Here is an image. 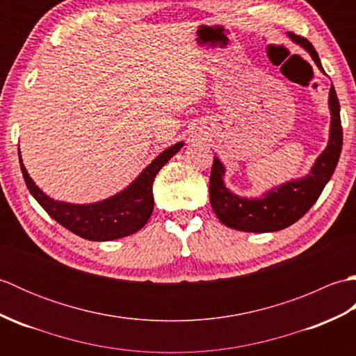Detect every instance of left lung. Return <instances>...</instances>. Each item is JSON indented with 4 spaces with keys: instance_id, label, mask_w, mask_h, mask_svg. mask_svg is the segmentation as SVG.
I'll list each match as a JSON object with an SVG mask.
<instances>
[{
    "instance_id": "1",
    "label": "left lung",
    "mask_w": 356,
    "mask_h": 356,
    "mask_svg": "<svg viewBox=\"0 0 356 356\" xmlns=\"http://www.w3.org/2000/svg\"><path fill=\"white\" fill-rule=\"evenodd\" d=\"M289 36L311 53L315 64L324 72L314 45L295 33H289ZM329 107L332 115L329 143L316 159L311 172L303 179L270 190L260 199H245L232 194L223 184V165L217 157L214 159L209 177V202L218 220L232 229L245 232H272L291 226L312 208L334 174L343 148L339 102L334 86L329 93Z\"/></svg>"
}]
</instances>
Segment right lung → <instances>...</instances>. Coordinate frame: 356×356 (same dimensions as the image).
Wrapping results in <instances>:
<instances>
[{"label": "right lung", "mask_w": 356, "mask_h": 356, "mask_svg": "<svg viewBox=\"0 0 356 356\" xmlns=\"http://www.w3.org/2000/svg\"><path fill=\"white\" fill-rule=\"evenodd\" d=\"M182 147L184 142H177L176 145L165 149L124 191L102 202L90 203V205H73V203L50 199L35 185L32 177L27 174L21 161L19 148L18 156L22 177L26 180L29 191L45 209V213L82 238L108 241L131 236L145 226L154 208L153 182L156 174Z\"/></svg>", "instance_id": "1"}]
</instances>
